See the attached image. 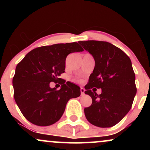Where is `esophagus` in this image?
Instances as JSON below:
<instances>
[{
  "instance_id": "esophagus-1",
  "label": "esophagus",
  "mask_w": 150,
  "mask_h": 150,
  "mask_svg": "<svg viewBox=\"0 0 150 150\" xmlns=\"http://www.w3.org/2000/svg\"><path fill=\"white\" fill-rule=\"evenodd\" d=\"M85 89L82 88V87H81L80 88V92H81V95L83 96L84 94H85Z\"/></svg>"
}]
</instances>
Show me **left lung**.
<instances>
[{
	"label": "left lung",
	"mask_w": 150,
	"mask_h": 150,
	"mask_svg": "<svg viewBox=\"0 0 150 150\" xmlns=\"http://www.w3.org/2000/svg\"><path fill=\"white\" fill-rule=\"evenodd\" d=\"M95 61L93 73L85 86V93L92 99L84 109L87 120L101 128L116 125L132 107L137 88L131 61L116 46L106 42H79ZM102 89V94L95 92Z\"/></svg>",
	"instance_id": "1"
}]
</instances>
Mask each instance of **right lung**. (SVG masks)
Wrapping results in <instances>:
<instances>
[{
	"mask_svg": "<svg viewBox=\"0 0 150 150\" xmlns=\"http://www.w3.org/2000/svg\"><path fill=\"white\" fill-rule=\"evenodd\" d=\"M83 51L77 42L44 46L18 63L13 78L14 98L26 119L39 126L52 125L61 118L68 100L80 95V87L59 76L65 72L68 55ZM51 81L62 88H51Z\"/></svg>",
	"mask_w": 150,
	"mask_h": 150,
	"instance_id": "1",
	"label": "right lung"
}]
</instances>
